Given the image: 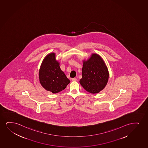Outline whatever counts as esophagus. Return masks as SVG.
I'll list each match as a JSON object with an SVG mask.
<instances>
[{"label":"esophagus","instance_id":"obj_1","mask_svg":"<svg viewBox=\"0 0 148 148\" xmlns=\"http://www.w3.org/2000/svg\"><path fill=\"white\" fill-rule=\"evenodd\" d=\"M72 80L73 81H77V79L76 78H74L72 79Z\"/></svg>","mask_w":148,"mask_h":148}]
</instances>
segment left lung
I'll return each instance as SVG.
<instances>
[{
    "mask_svg": "<svg viewBox=\"0 0 148 148\" xmlns=\"http://www.w3.org/2000/svg\"><path fill=\"white\" fill-rule=\"evenodd\" d=\"M108 78V67L100 55L92 53L90 58L83 61L82 78L79 82L87 91L98 93L105 88Z\"/></svg>",
    "mask_w": 148,
    "mask_h": 148,
    "instance_id": "obj_1",
    "label": "left lung"
}]
</instances>
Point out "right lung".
<instances>
[{
    "label": "right lung",
    "mask_w": 148,
    "mask_h": 148,
    "mask_svg": "<svg viewBox=\"0 0 148 148\" xmlns=\"http://www.w3.org/2000/svg\"><path fill=\"white\" fill-rule=\"evenodd\" d=\"M38 78L42 87L53 93L65 89L70 82L60 67L55 53H50L45 57L39 70Z\"/></svg>",
    "instance_id": "right-lung-1"
}]
</instances>
